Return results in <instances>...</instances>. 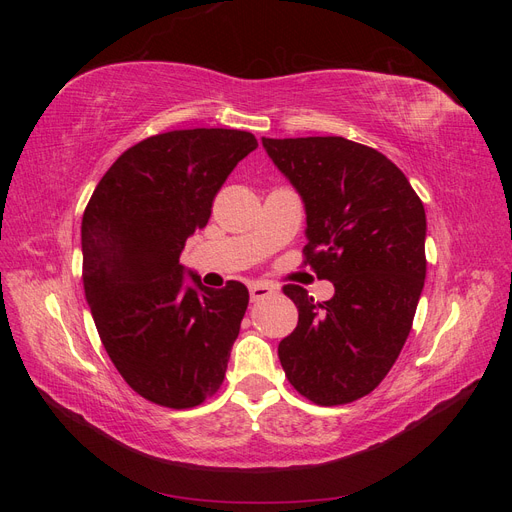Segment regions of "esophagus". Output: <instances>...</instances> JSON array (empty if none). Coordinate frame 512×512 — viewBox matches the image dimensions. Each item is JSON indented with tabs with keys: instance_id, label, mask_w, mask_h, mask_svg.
<instances>
[{
	"instance_id": "obj_1",
	"label": "esophagus",
	"mask_w": 512,
	"mask_h": 512,
	"mask_svg": "<svg viewBox=\"0 0 512 512\" xmlns=\"http://www.w3.org/2000/svg\"><path fill=\"white\" fill-rule=\"evenodd\" d=\"M277 288L273 284H267V282H254L250 286V297L252 301H260V299H267L271 297V294H275Z\"/></svg>"
}]
</instances>
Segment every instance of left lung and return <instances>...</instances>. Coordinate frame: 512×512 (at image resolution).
<instances>
[{"label":"left lung","mask_w":512,"mask_h":512,"mask_svg":"<svg viewBox=\"0 0 512 512\" xmlns=\"http://www.w3.org/2000/svg\"><path fill=\"white\" fill-rule=\"evenodd\" d=\"M305 205V265L335 294L288 284L299 322L277 348L288 382L318 406L369 395L412 329L425 284L427 218L406 175L342 136L262 138Z\"/></svg>","instance_id":"1"}]
</instances>
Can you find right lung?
Segmentation results:
<instances>
[{"mask_svg":"<svg viewBox=\"0 0 512 512\" xmlns=\"http://www.w3.org/2000/svg\"><path fill=\"white\" fill-rule=\"evenodd\" d=\"M254 134L173 130L123 151L83 213V286L102 344L132 389L164 408L200 406L224 382L250 292L185 284V241L205 228Z\"/></svg>","mask_w":512,"mask_h":512,"instance_id":"1","label":"right lung"}]
</instances>
